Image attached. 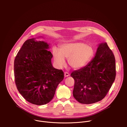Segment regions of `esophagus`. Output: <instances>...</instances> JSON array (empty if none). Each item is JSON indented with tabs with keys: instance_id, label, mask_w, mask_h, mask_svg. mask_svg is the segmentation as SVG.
Wrapping results in <instances>:
<instances>
[{
	"instance_id": "esophagus-1",
	"label": "esophagus",
	"mask_w": 127,
	"mask_h": 127,
	"mask_svg": "<svg viewBox=\"0 0 127 127\" xmlns=\"http://www.w3.org/2000/svg\"><path fill=\"white\" fill-rule=\"evenodd\" d=\"M69 76V73H68V72H64V76H65V77H68Z\"/></svg>"
}]
</instances>
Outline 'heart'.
<instances>
[{"mask_svg":"<svg viewBox=\"0 0 127 127\" xmlns=\"http://www.w3.org/2000/svg\"><path fill=\"white\" fill-rule=\"evenodd\" d=\"M53 55L57 65L62 67L65 65V58L68 59L69 65L74 69L85 66L93 57V47L80 42L66 43L59 46V49L53 48Z\"/></svg>","mask_w":127,"mask_h":127,"instance_id":"obj_1","label":"heart"}]
</instances>
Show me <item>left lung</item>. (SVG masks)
I'll list each match as a JSON object with an SVG mask.
<instances>
[{
  "mask_svg": "<svg viewBox=\"0 0 127 127\" xmlns=\"http://www.w3.org/2000/svg\"><path fill=\"white\" fill-rule=\"evenodd\" d=\"M116 75L114 54L106 43H101L93 59L83 68L71 74L75 81L74 97L83 104L100 101L109 91Z\"/></svg>",
  "mask_w": 127,
  "mask_h": 127,
  "instance_id": "1",
  "label": "left lung"
}]
</instances>
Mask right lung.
<instances>
[{"mask_svg":"<svg viewBox=\"0 0 127 127\" xmlns=\"http://www.w3.org/2000/svg\"><path fill=\"white\" fill-rule=\"evenodd\" d=\"M43 41L29 39L17 53L14 62L16 86L28 102L35 105L49 102L64 78L62 70L54 68L53 55Z\"/></svg>","mask_w":127,"mask_h":127,"instance_id":"1","label":"right lung"}]
</instances>
